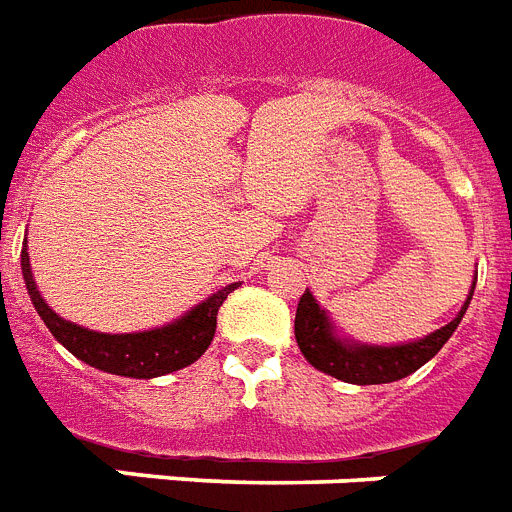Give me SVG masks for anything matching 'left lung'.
Instances as JSON below:
<instances>
[{
  "mask_svg": "<svg viewBox=\"0 0 512 512\" xmlns=\"http://www.w3.org/2000/svg\"><path fill=\"white\" fill-rule=\"evenodd\" d=\"M473 290H476V277H473L468 298L460 306L455 320L433 330L425 338L394 343V346H375V343H359L338 333L330 314L317 304V298L306 288V293L298 301L296 325H293L296 343L309 365L317 367L325 375L343 380V383H354V386L394 383V380H402L420 370L428 359L439 354L441 346L452 338L460 320L465 317Z\"/></svg>",
  "mask_w": 512,
  "mask_h": 512,
  "instance_id": "obj_1",
  "label": "left lung"
}]
</instances>
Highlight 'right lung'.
Wrapping results in <instances>:
<instances>
[{"mask_svg": "<svg viewBox=\"0 0 512 512\" xmlns=\"http://www.w3.org/2000/svg\"><path fill=\"white\" fill-rule=\"evenodd\" d=\"M20 269H23V280H26L28 296L34 301V309L49 327V333L55 335L57 343H63L73 357H79L94 370L140 380L169 375V372L198 362L203 351L214 341L219 306L232 290L240 288V282H230L227 288L211 293L206 301L195 304L190 312L163 327L140 330V333H97V330L81 327L71 320H63L60 314L49 309L34 282L31 259H28V240H23Z\"/></svg>", "mask_w": 512, "mask_h": 512, "instance_id": "add662e5", "label": "right lung"}]
</instances>
